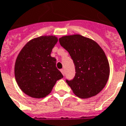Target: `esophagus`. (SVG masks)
<instances>
[{
	"label": "esophagus",
	"instance_id": "34e87169",
	"mask_svg": "<svg viewBox=\"0 0 126 126\" xmlns=\"http://www.w3.org/2000/svg\"><path fill=\"white\" fill-rule=\"evenodd\" d=\"M61 73L63 74V75H65V70L64 69H61Z\"/></svg>",
	"mask_w": 126,
	"mask_h": 126
}]
</instances>
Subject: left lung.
Instances as JSON below:
<instances>
[{
    "label": "left lung",
    "instance_id": "8db88e82",
    "mask_svg": "<svg viewBox=\"0 0 126 126\" xmlns=\"http://www.w3.org/2000/svg\"><path fill=\"white\" fill-rule=\"evenodd\" d=\"M59 43L69 52L75 66V76L66 80L75 94L89 98L104 88L110 75V65L101 47L80 34L65 35Z\"/></svg>",
    "mask_w": 126,
    "mask_h": 126
}]
</instances>
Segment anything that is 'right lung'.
<instances>
[{"instance_id":"add662e5","label":"right lung","mask_w":126,"mask_h":126,"mask_svg":"<svg viewBox=\"0 0 126 126\" xmlns=\"http://www.w3.org/2000/svg\"><path fill=\"white\" fill-rule=\"evenodd\" d=\"M58 38L43 35L29 41L19 53L14 66V75L20 89L29 96L46 97L57 80L63 76L56 67V59L51 53Z\"/></svg>"}]
</instances>
